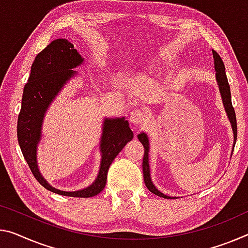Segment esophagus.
<instances>
[{"mask_svg": "<svg viewBox=\"0 0 248 248\" xmlns=\"http://www.w3.org/2000/svg\"><path fill=\"white\" fill-rule=\"evenodd\" d=\"M147 113L142 111L141 109H135L132 110L130 113V121L136 124L137 127H141V125H144L145 123H147Z\"/></svg>", "mask_w": 248, "mask_h": 248, "instance_id": "1", "label": "esophagus"}]
</instances>
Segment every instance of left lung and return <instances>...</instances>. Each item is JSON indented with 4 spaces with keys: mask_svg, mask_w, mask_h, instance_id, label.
Listing matches in <instances>:
<instances>
[{
    "mask_svg": "<svg viewBox=\"0 0 248 248\" xmlns=\"http://www.w3.org/2000/svg\"><path fill=\"white\" fill-rule=\"evenodd\" d=\"M213 56H214V64H215V70H216V80H217L218 84V88H219V93H221L222 99H223V105L224 108L226 110L227 117L232 124V128H233V133H234V143H236V139H237V123H236V115H235V110L233 105H232V99H231V89H230V85L229 81H227V77L225 74V67H224V62L222 61V58L219 57V55L213 50ZM138 139L140 140V142L143 144L144 148V155H143V160H142V171H143V179H144V183L145 186L149 188V191L152 192L153 194L161 196V198L164 199H172L170 196L164 195L163 193H161L160 191H158L155 188V186H153V183L151 182V178H150V169H149V140L148 137L145 133H139L138 135Z\"/></svg>",
    "mask_w": 248,
    "mask_h": 248,
    "instance_id": "left-lung-1",
    "label": "left lung"
}]
</instances>
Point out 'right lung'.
Wrapping results in <instances>:
<instances>
[{"mask_svg":"<svg viewBox=\"0 0 248 248\" xmlns=\"http://www.w3.org/2000/svg\"><path fill=\"white\" fill-rule=\"evenodd\" d=\"M81 62L82 58L74 48V45L64 38L55 39L35 57L29 81L23 92L21 111L17 119V140L35 179L46 190L65 196L92 198L104 190L110 164L128 141L133 138L128 121L124 119L105 120L100 141L103 156L99 174L92 186L80 191L65 192L50 186L39 173L36 161V148L41 139V128L46 109L61 92L62 86L74 76L75 72L72 68L77 67Z\"/></svg>","mask_w":248,"mask_h":248,"instance_id":"add662e5","label":"right lung"}]
</instances>
